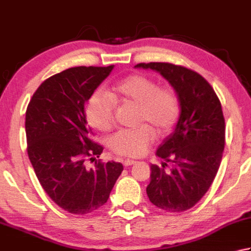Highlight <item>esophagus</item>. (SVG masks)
Segmentation results:
<instances>
[{
  "instance_id": "1",
  "label": "esophagus",
  "mask_w": 251,
  "mask_h": 251,
  "mask_svg": "<svg viewBox=\"0 0 251 251\" xmlns=\"http://www.w3.org/2000/svg\"><path fill=\"white\" fill-rule=\"evenodd\" d=\"M136 163V161H134V160H129V159H127V160H125L124 161V166L125 168H127V166H130V165H132V164H135Z\"/></svg>"
}]
</instances>
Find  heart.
<instances>
[{
	"label": "heart",
	"mask_w": 251,
	"mask_h": 251,
	"mask_svg": "<svg viewBox=\"0 0 251 251\" xmlns=\"http://www.w3.org/2000/svg\"><path fill=\"white\" fill-rule=\"evenodd\" d=\"M109 95L97 91L88 101L86 117L90 126L101 131L110 130L114 125L116 103L137 106V124H144L135 129L120 130L111 137L110 147L120 155H144L154 139L153 130L164 136L178 120L179 102L174 90L159 87L148 76H127L111 88Z\"/></svg>",
	"instance_id": "heart-1"
}]
</instances>
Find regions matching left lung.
I'll return each mask as SVG.
<instances>
[{
    "mask_svg": "<svg viewBox=\"0 0 251 251\" xmlns=\"http://www.w3.org/2000/svg\"><path fill=\"white\" fill-rule=\"evenodd\" d=\"M135 67L158 72L177 93L180 114L155 152L164 162L151 164L147 195L155 207L181 212L203 197L218 173L225 145L222 106L210 83L188 68L170 63ZM168 161L172 163L170 171L165 170Z\"/></svg>",
    "mask_w": 251,
    "mask_h": 251,
    "instance_id": "obj_1",
    "label": "left lung"
}]
</instances>
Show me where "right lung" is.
<instances>
[{
    "label": "right lung",
    "instance_id": "right-lung-1",
    "mask_svg": "<svg viewBox=\"0 0 251 251\" xmlns=\"http://www.w3.org/2000/svg\"><path fill=\"white\" fill-rule=\"evenodd\" d=\"M114 65L72 67L44 80L26 111L27 152L42 188L58 207L87 214L102 207L123 171L122 163L96 162L103 147L90 139L85 105Z\"/></svg>",
    "mask_w": 251,
    "mask_h": 251
}]
</instances>
